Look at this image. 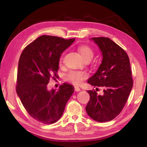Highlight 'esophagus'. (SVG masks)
I'll return each mask as SVG.
<instances>
[{
	"label": "esophagus",
	"instance_id": "esophagus-1",
	"mask_svg": "<svg viewBox=\"0 0 147 147\" xmlns=\"http://www.w3.org/2000/svg\"><path fill=\"white\" fill-rule=\"evenodd\" d=\"M74 90H75L76 92H80V90H81V89L79 88L78 86H74Z\"/></svg>",
	"mask_w": 147,
	"mask_h": 147
}]
</instances>
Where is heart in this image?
<instances>
[{
	"mask_svg": "<svg viewBox=\"0 0 147 147\" xmlns=\"http://www.w3.org/2000/svg\"><path fill=\"white\" fill-rule=\"evenodd\" d=\"M78 51L84 60H91L94 55L93 50L87 45H82L78 47ZM63 61V55L60 57L59 62L61 64ZM88 77V74L85 72L80 71H71L65 76V80L75 85H80Z\"/></svg>",
	"mask_w": 147,
	"mask_h": 147,
	"instance_id": "b5f03b06",
	"label": "heart"
}]
</instances>
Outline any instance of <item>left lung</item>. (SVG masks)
<instances>
[{
	"instance_id": "left-lung-1",
	"label": "left lung",
	"mask_w": 147,
	"mask_h": 147,
	"mask_svg": "<svg viewBox=\"0 0 147 147\" xmlns=\"http://www.w3.org/2000/svg\"><path fill=\"white\" fill-rule=\"evenodd\" d=\"M102 54V61L88 83L104 88V95L95 90L87 91L90 96L86 106L89 116L98 122L111 121L120 114L133 85L130 62L126 52L106 37L92 38ZM97 91L98 88H96Z\"/></svg>"
}]
</instances>
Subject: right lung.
I'll return each instance as SVG.
<instances>
[{"mask_svg":"<svg viewBox=\"0 0 147 147\" xmlns=\"http://www.w3.org/2000/svg\"><path fill=\"white\" fill-rule=\"evenodd\" d=\"M75 38L39 36L22 52L18 63L16 92L24 109L34 119L52 124L62 116L74 87L63 83L56 91L47 90L51 78L55 79L61 54Z\"/></svg>","mask_w":147,"mask_h":147,"instance_id":"obj_1","label":"right lung"}]
</instances>
